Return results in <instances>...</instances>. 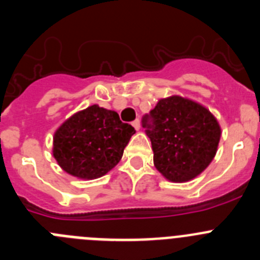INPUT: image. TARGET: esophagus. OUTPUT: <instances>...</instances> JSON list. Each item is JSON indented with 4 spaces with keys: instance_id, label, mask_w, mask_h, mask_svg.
<instances>
[{
    "instance_id": "esophagus-1",
    "label": "esophagus",
    "mask_w": 260,
    "mask_h": 260,
    "mask_svg": "<svg viewBox=\"0 0 260 260\" xmlns=\"http://www.w3.org/2000/svg\"><path fill=\"white\" fill-rule=\"evenodd\" d=\"M133 126L135 127V130H139V128H141V121H139V119H135L134 122H133Z\"/></svg>"
}]
</instances>
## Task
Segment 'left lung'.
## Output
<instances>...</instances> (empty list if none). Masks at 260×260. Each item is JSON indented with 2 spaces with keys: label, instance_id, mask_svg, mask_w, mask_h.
Masks as SVG:
<instances>
[{
  "label": "left lung",
  "instance_id": "left-lung-1",
  "mask_svg": "<svg viewBox=\"0 0 260 260\" xmlns=\"http://www.w3.org/2000/svg\"><path fill=\"white\" fill-rule=\"evenodd\" d=\"M153 125L147 130L153 164L165 180H194L211 164L219 147L221 127L201 103L172 95L160 99L151 110Z\"/></svg>",
  "mask_w": 260,
  "mask_h": 260
}]
</instances>
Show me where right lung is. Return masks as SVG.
Returning <instances> with one entry per match:
<instances>
[{"instance_id": "right-lung-1", "label": "right lung", "mask_w": 260, "mask_h": 260, "mask_svg": "<svg viewBox=\"0 0 260 260\" xmlns=\"http://www.w3.org/2000/svg\"><path fill=\"white\" fill-rule=\"evenodd\" d=\"M135 130L117 112L93 104L58 126L53 135V157L62 171L79 180H96L119 162Z\"/></svg>"}]
</instances>
